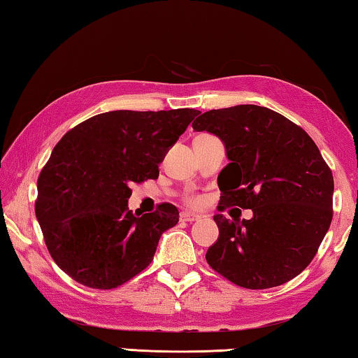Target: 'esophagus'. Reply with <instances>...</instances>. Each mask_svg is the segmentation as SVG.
<instances>
[{
    "mask_svg": "<svg viewBox=\"0 0 358 358\" xmlns=\"http://www.w3.org/2000/svg\"><path fill=\"white\" fill-rule=\"evenodd\" d=\"M180 220L185 221V222H194V221L201 220V216L196 215V213H189V211H183V213L180 215Z\"/></svg>",
    "mask_w": 358,
    "mask_h": 358,
    "instance_id": "obj_1",
    "label": "esophagus"
}]
</instances>
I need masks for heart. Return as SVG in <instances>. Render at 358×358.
<instances>
[{
	"instance_id": "b5f03b06",
	"label": "heart",
	"mask_w": 358,
	"mask_h": 358,
	"mask_svg": "<svg viewBox=\"0 0 358 358\" xmlns=\"http://www.w3.org/2000/svg\"><path fill=\"white\" fill-rule=\"evenodd\" d=\"M185 201L187 205H192V207H196V205L201 203V199H199L197 196H187Z\"/></svg>"
}]
</instances>
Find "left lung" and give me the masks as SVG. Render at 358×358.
<instances>
[{"mask_svg": "<svg viewBox=\"0 0 358 358\" xmlns=\"http://www.w3.org/2000/svg\"><path fill=\"white\" fill-rule=\"evenodd\" d=\"M192 129L217 136L227 151L217 208L252 210L243 221L213 216L220 237L205 256L208 265L246 289L300 275L333 217V175L317 145L281 113L252 104L205 112Z\"/></svg>", "mask_w": 358, "mask_h": 358, "instance_id": "left-lung-1", "label": "left lung"}]
</instances>
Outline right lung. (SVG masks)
Returning <instances> with one entry per match:
<instances>
[{"label": "right lung", "mask_w": 358, "mask_h": 358, "mask_svg": "<svg viewBox=\"0 0 358 358\" xmlns=\"http://www.w3.org/2000/svg\"><path fill=\"white\" fill-rule=\"evenodd\" d=\"M199 113L113 110L66 132L39 173L34 203L47 250L66 275L106 290L151 264L178 210L161 203L134 215L131 185L157 178V164Z\"/></svg>", "instance_id": "right-lung-1"}]
</instances>
